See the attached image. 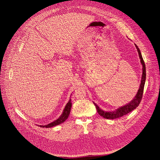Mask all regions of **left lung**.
<instances>
[{"instance_id": "1", "label": "left lung", "mask_w": 160, "mask_h": 160, "mask_svg": "<svg viewBox=\"0 0 160 160\" xmlns=\"http://www.w3.org/2000/svg\"><path fill=\"white\" fill-rule=\"evenodd\" d=\"M135 46L137 49V51H138V54H139V59H140V61H141V63L142 66V78H141V84H140L139 88L138 91V92H137L136 95L135 96L134 99L131 102H129L127 104H126L123 106H121V107H120V108H118L117 109H116L114 111H103L95 102H93L94 104L95 105V106L96 108L97 111L99 113V114L100 116H102L103 118H106V119H116V118H121V117L127 114L128 113L130 112L131 111H132L134 109H136L139 106V104L141 102V100L142 97L144 86V84H145V81H146V67H145V64H144V62L143 59L142 58L141 53V51H140L139 49L136 46V44H135Z\"/></svg>"}]
</instances>
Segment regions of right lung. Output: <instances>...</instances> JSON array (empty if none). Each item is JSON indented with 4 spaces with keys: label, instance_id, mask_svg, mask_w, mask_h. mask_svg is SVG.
<instances>
[{
    "label": "right lung",
    "instance_id": "1",
    "mask_svg": "<svg viewBox=\"0 0 160 160\" xmlns=\"http://www.w3.org/2000/svg\"><path fill=\"white\" fill-rule=\"evenodd\" d=\"M71 106H72V102H71V99H70L69 102L67 103V104L66 105L62 113L61 114V115L59 116V118L52 121V122L46 124V125H40V127L42 128H51L57 125H59L62 122H64L68 118L69 114H70V111H71Z\"/></svg>",
    "mask_w": 160,
    "mask_h": 160
}]
</instances>
